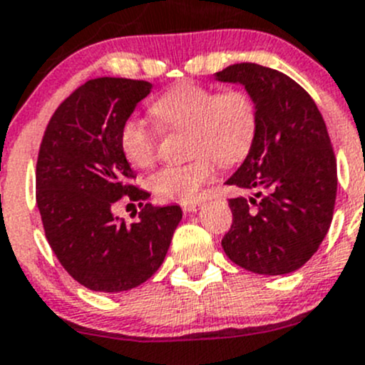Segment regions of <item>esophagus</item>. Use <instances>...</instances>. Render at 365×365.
<instances>
[{
    "mask_svg": "<svg viewBox=\"0 0 365 365\" xmlns=\"http://www.w3.org/2000/svg\"><path fill=\"white\" fill-rule=\"evenodd\" d=\"M200 202H184L182 204V210L184 212H197L200 209Z\"/></svg>",
    "mask_w": 365,
    "mask_h": 365,
    "instance_id": "1",
    "label": "esophagus"
}]
</instances>
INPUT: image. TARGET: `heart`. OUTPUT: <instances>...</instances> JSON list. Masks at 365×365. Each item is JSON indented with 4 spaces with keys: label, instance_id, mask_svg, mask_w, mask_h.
I'll return each instance as SVG.
<instances>
[{
    "label": "heart",
    "instance_id": "b5f03b06",
    "mask_svg": "<svg viewBox=\"0 0 365 365\" xmlns=\"http://www.w3.org/2000/svg\"><path fill=\"white\" fill-rule=\"evenodd\" d=\"M153 114L172 130H190V153L184 165H170L149 178L161 200L193 202L216 174V163L237 165L250 155L258 130L257 103L242 89L221 91L197 82H179L153 101ZM119 149L133 168H149L156 156V133L142 119H125Z\"/></svg>",
    "mask_w": 365,
    "mask_h": 365
}]
</instances>
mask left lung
I'll use <instances>...</instances> for the list:
<instances>
[{
  "instance_id": "left-lung-1",
  "label": "left lung",
  "mask_w": 365,
  "mask_h": 365,
  "mask_svg": "<svg viewBox=\"0 0 365 365\" xmlns=\"http://www.w3.org/2000/svg\"><path fill=\"white\" fill-rule=\"evenodd\" d=\"M244 86L257 103L255 144L227 184L251 191L228 200L232 227L221 240L234 264L281 276L300 269L332 223L337 165L313 98L281 71L239 63L214 73Z\"/></svg>"
}]
</instances>
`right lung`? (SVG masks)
<instances>
[{
    "label": "right lung",
    "mask_w": 365,
    "mask_h": 365,
    "mask_svg": "<svg viewBox=\"0 0 365 365\" xmlns=\"http://www.w3.org/2000/svg\"><path fill=\"white\" fill-rule=\"evenodd\" d=\"M151 82L101 77L75 89L45 130L36 163V204L45 237L66 272L93 292L145 283L163 264L182 217L179 205L145 204L137 223L114 216L115 202L148 200L119 149V128Z\"/></svg>",
    "instance_id": "1"
}]
</instances>
